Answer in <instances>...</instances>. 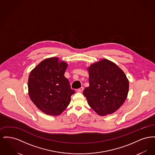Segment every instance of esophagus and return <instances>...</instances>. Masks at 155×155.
Returning a JSON list of instances; mask_svg holds the SVG:
<instances>
[{
	"label": "esophagus",
	"instance_id": "1",
	"mask_svg": "<svg viewBox=\"0 0 155 155\" xmlns=\"http://www.w3.org/2000/svg\"><path fill=\"white\" fill-rule=\"evenodd\" d=\"M83 91H84V87H81L80 88L78 89L77 90V91L78 92H82Z\"/></svg>",
	"mask_w": 155,
	"mask_h": 155
}]
</instances>
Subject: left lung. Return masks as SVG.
I'll return each instance as SVG.
<instances>
[{
  "instance_id": "8db88e82",
  "label": "left lung",
  "mask_w": 155,
  "mask_h": 155,
  "mask_svg": "<svg viewBox=\"0 0 155 155\" xmlns=\"http://www.w3.org/2000/svg\"><path fill=\"white\" fill-rule=\"evenodd\" d=\"M89 86L83 91L89 106L99 116L112 114L125 102L129 82L113 62L102 59L88 68Z\"/></svg>"
}]
</instances>
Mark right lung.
<instances>
[{
    "mask_svg": "<svg viewBox=\"0 0 155 155\" xmlns=\"http://www.w3.org/2000/svg\"><path fill=\"white\" fill-rule=\"evenodd\" d=\"M67 63L58 58L45 59L30 73L28 88L32 102L45 114L58 116L66 109L75 91L64 77Z\"/></svg>",
    "mask_w": 155,
    "mask_h": 155,
    "instance_id": "right-lung-1",
    "label": "right lung"
}]
</instances>
